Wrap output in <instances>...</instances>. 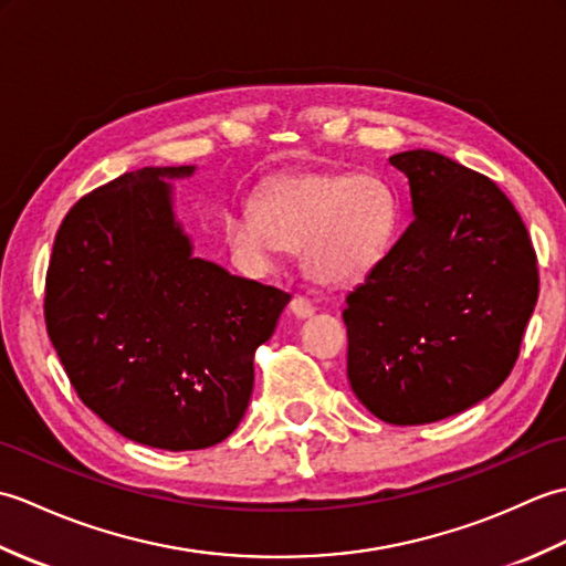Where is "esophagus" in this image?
Here are the masks:
<instances>
[{
	"instance_id": "1",
	"label": "esophagus",
	"mask_w": 566,
	"mask_h": 566,
	"mask_svg": "<svg viewBox=\"0 0 566 566\" xmlns=\"http://www.w3.org/2000/svg\"><path fill=\"white\" fill-rule=\"evenodd\" d=\"M314 304L308 302L306 296H302V294H296L294 298H292V314L294 316H298V318H308V316H314Z\"/></svg>"
}]
</instances>
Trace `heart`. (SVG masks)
<instances>
[{
  "mask_svg": "<svg viewBox=\"0 0 566 566\" xmlns=\"http://www.w3.org/2000/svg\"><path fill=\"white\" fill-rule=\"evenodd\" d=\"M396 199L375 175L298 172L264 187L255 211L226 213V238L240 258L270 264L280 248L298 252L306 272L328 286H350L389 248Z\"/></svg>",
  "mask_w": 566,
  "mask_h": 566,
  "instance_id": "heart-1",
  "label": "heart"
}]
</instances>
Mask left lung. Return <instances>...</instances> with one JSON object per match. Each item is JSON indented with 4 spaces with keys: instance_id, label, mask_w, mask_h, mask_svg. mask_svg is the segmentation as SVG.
<instances>
[{
    "instance_id": "obj_1",
    "label": "left lung",
    "mask_w": 566,
    "mask_h": 566,
    "mask_svg": "<svg viewBox=\"0 0 566 566\" xmlns=\"http://www.w3.org/2000/svg\"><path fill=\"white\" fill-rule=\"evenodd\" d=\"M389 163L413 221L347 294V379L379 420L436 423L494 394L518 359L537 255L511 199L432 150Z\"/></svg>"
}]
</instances>
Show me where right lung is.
I'll use <instances>...</instances> for the list:
<instances>
[{
    "instance_id": "right-lung-1",
    "label": "right lung",
    "mask_w": 566,
    "mask_h": 566,
    "mask_svg": "<svg viewBox=\"0 0 566 566\" xmlns=\"http://www.w3.org/2000/svg\"><path fill=\"white\" fill-rule=\"evenodd\" d=\"M143 167L90 191L57 228L45 328L82 403L124 438L203 450L238 428L252 357L292 294L191 255L165 177Z\"/></svg>"
}]
</instances>
